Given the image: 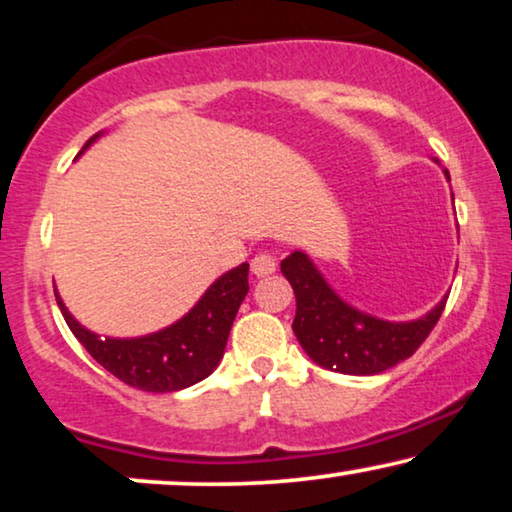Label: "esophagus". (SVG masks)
<instances>
[{
  "label": "esophagus",
  "mask_w": 512,
  "mask_h": 512,
  "mask_svg": "<svg viewBox=\"0 0 512 512\" xmlns=\"http://www.w3.org/2000/svg\"><path fill=\"white\" fill-rule=\"evenodd\" d=\"M275 270H277V258L268 254V251H261V254L251 258V272H254L256 277H268Z\"/></svg>",
  "instance_id": "34e87169"
}]
</instances>
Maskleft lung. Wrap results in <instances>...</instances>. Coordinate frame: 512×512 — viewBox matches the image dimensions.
<instances>
[{"label": "left lung", "instance_id": "obj_1", "mask_svg": "<svg viewBox=\"0 0 512 512\" xmlns=\"http://www.w3.org/2000/svg\"><path fill=\"white\" fill-rule=\"evenodd\" d=\"M443 172L450 181V172ZM282 275L296 293L293 333L300 347L317 366L345 375H377L410 359L429 338L447 303L445 296L431 312L412 321L373 317L345 303L300 249L284 258Z\"/></svg>", "mask_w": 512, "mask_h": 512}]
</instances>
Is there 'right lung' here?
I'll list each match as a JSON object with an SVG mask.
<instances>
[{
  "label": "right lung",
  "mask_w": 512,
  "mask_h": 512,
  "mask_svg": "<svg viewBox=\"0 0 512 512\" xmlns=\"http://www.w3.org/2000/svg\"><path fill=\"white\" fill-rule=\"evenodd\" d=\"M104 132H97L83 144L79 156ZM76 156V158H79ZM249 291V263L223 272L198 303L174 324L139 338H109L81 326L55 291L62 317L88 354L130 387L156 391H179L205 380L219 366L226 349L230 326Z\"/></svg>",
  "instance_id": "1"
}]
</instances>
